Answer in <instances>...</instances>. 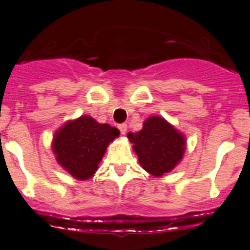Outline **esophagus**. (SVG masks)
<instances>
[{
    "label": "esophagus",
    "mask_w": 250,
    "mask_h": 250,
    "mask_svg": "<svg viewBox=\"0 0 250 250\" xmlns=\"http://www.w3.org/2000/svg\"><path fill=\"white\" fill-rule=\"evenodd\" d=\"M127 125L125 123H121V125H118V129H120L121 134H125L127 133Z\"/></svg>",
    "instance_id": "obj_1"
}]
</instances>
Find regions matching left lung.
<instances>
[{
  "mask_svg": "<svg viewBox=\"0 0 250 250\" xmlns=\"http://www.w3.org/2000/svg\"><path fill=\"white\" fill-rule=\"evenodd\" d=\"M128 139L139 157L141 167L155 176L169 173L185 151V138L165 118H147L138 133H128Z\"/></svg>",
  "mask_w": 250,
  "mask_h": 250,
  "instance_id": "left-lung-1",
  "label": "left lung"
}]
</instances>
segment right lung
<instances>
[{"label": "right lung", "mask_w": 250, "mask_h": 250, "mask_svg": "<svg viewBox=\"0 0 250 250\" xmlns=\"http://www.w3.org/2000/svg\"><path fill=\"white\" fill-rule=\"evenodd\" d=\"M118 135L117 128L82 116L55 133L53 151L64 169L78 180H85L95 173L109 143Z\"/></svg>", "instance_id": "add662e5"}]
</instances>
